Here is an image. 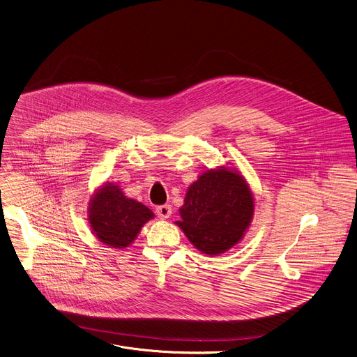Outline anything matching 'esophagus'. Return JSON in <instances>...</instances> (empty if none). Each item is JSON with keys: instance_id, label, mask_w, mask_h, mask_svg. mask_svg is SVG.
<instances>
[{"instance_id": "obj_1", "label": "esophagus", "mask_w": 357, "mask_h": 357, "mask_svg": "<svg viewBox=\"0 0 357 357\" xmlns=\"http://www.w3.org/2000/svg\"><path fill=\"white\" fill-rule=\"evenodd\" d=\"M155 213H157V215H158L161 220H167V218H169L172 210H171V206H169V204H164V206H158V207L155 208Z\"/></svg>"}]
</instances>
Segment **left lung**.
I'll return each instance as SVG.
<instances>
[{
	"label": "left lung",
	"mask_w": 357,
	"mask_h": 357,
	"mask_svg": "<svg viewBox=\"0 0 357 357\" xmlns=\"http://www.w3.org/2000/svg\"><path fill=\"white\" fill-rule=\"evenodd\" d=\"M176 225L202 253L215 256L243 238L255 214L246 179L232 168L207 169L195 181L179 208Z\"/></svg>",
	"instance_id": "left-lung-1"
}]
</instances>
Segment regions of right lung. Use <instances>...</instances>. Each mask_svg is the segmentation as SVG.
<instances>
[{"instance_id":"add662e5","label":"right lung","mask_w":357,"mask_h":357,"mask_svg":"<svg viewBox=\"0 0 357 357\" xmlns=\"http://www.w3.org/2000/svg\"><path fill=\"white\" fill-rule=\"evenodd\" d=\"M87 214L97 239L114 249L132 245L143 225L154 218L149 207L126 197L119 186L108 182L94 192Z\"/></svg>"}]
</instances>
